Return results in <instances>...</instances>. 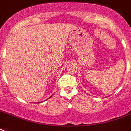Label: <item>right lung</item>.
Segmentation results:
<instances>
[{"instance_id": "obj_1", "label": "right lung", "mask_w": 131, "mask_h": 131, "mask_svg": "<svg viewBox=\"0 0 131 131\" xmlns=\"http://www.w3.org/2000/svg\"><path fill=\"white\" fill-rule=\"evenodd\" d=\"M51 96H50V97H49V98H51Z\"/></svg>"}]
</instances>
